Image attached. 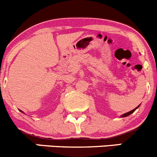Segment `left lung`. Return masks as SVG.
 I'll list each match as a JSON object with an SVG mask.
<instances>
[{
	"instance_id": "left-lung-1",
	"label": "left lung",
	"mask_w": 157,
	"mask_h": 157,
	"mask_svg": "<svg viewBox=\"0 0 157 157\" xmlns=\"http://www.w3.org/2000/svg\"><path fill=\"white\" fill-rule=\"evenodd\" d=\"M139 106H140V105H138V106H137V107H136V108H135V109H133V110L130 111V112H127V113H124V115H121V117H127V116H128V115H131V114H132V113H133V112H134V111H135V110H136V109H137V108H138V107H139Z\"/></svg>"
}]
</instances>
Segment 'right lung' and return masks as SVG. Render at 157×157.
<instances>
[{"label": "right lung", "instance_id": "right-lung-1", "mask_svg": "<svg viewBox=\"0 0 157 157\" xmlns=\"http://www.w3.org/2000/svg\"><path fill=\"white\" fill-rule=\"evenodd\" d=\"M20 112H22V111H21V110H20Z\"/></svg>", "mask_w": 157, "mask_h": 157}]
</instances>
